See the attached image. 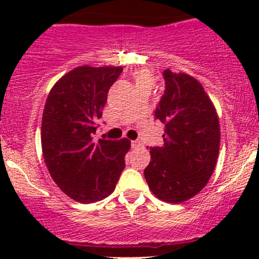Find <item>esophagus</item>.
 Here are the masks:
<instances>
[{"mask_svg": "<svg viewBox=\"0 0 259 259\" xmlns=\"http://www.w3.org/2000/svg\"><path fill=\"white\" fill-rule=\"evenodd\" d=\"M140 146H142V143L138 142V140H134V142H132V148L133 149H138V148H140Z\"/></svg>", "mask_w": 259, "mask_h": 259, "instance_id": "obj_1", "label": "esophagus"}]
</instances>
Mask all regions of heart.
I'll list each match as a JSON object with an SVG mask.
<instances>
[{"label": "heart", "mask_w": 259, "mask_h": 259, "mask_svg": "<svg viewBox=\"0 0 259 259\" xmlns=\"http://www.w3.org/2000/svg\"><path fill=\"white\" fill-rule=\"evenodd\" d=\"M132 77L137 90H143V89L150 90L155 83V75L150 69H146V67L134 70L132 72Z\"/></svg>", "instance_id": "obj_1"}]
</instances>
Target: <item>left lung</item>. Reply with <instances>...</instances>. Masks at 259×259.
<instances>
[{
	"label": "left lung",
	"mask_w": 259,
	"mask_h": 259,
	"mask_svg": "<svg viewBox=\"0 0 259 259\" xmlns=\"http://www.w3.org/2000/svg\"><path fill=\"white\" fill-rule=\"evenodd\" d=\"M165 90L155 119L165 125L163 145L150 148L149 188L166 203L190 199L207 185L218 159L221 130L202 83L184 72L163 71Z\"/></svg>",
	"instance_id": "obj_1"
}]
</instances>
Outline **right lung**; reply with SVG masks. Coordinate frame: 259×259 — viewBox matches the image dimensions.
I'll return each instance as SVG.
<instances>
[{"label": "right lung", "instance_id": "obj_1", "mask_svg": "<svg viewBox=\"0 0 259 259\" xmlns=\"http://www.w3.org/2000/svg\"><path fill=\"white\" fill-rule=\"evenodd\" d=\"M121 71V66L76 67L55 83L46 100L44 159L57 187L76 202L110 195L125 168L130 140L94 139L109 89Z\"/></svg>", "mask_w": 259, "mask_h": 259}]
</instances>
